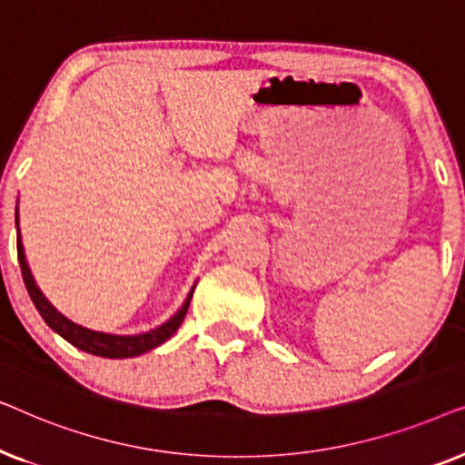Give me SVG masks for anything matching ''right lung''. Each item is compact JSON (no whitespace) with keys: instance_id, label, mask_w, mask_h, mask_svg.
Wrapping results in <instances>:
<instances>
[{"instance_id":"right-lung-1","label":"right lung","mask_w":465,"mask_h":465,"mask_svg":"<svg viewBox=\"0 0 465 465\" xmlns=\"http://www.w3.org/2000/svg\"><path fill=\"white\" fill-rule=\"evenodd\" d=\"M16 250H18V262H21L23 271V282L25 288H27L31 301H34L37 313L42 315V320L48 323L50 328L54 330L56 334L63 336L67 342H72L74 347L82 349V351L99 355V358H112V360H123V358H135V355H142L150 349H156L163 345L164 341H169L171 336L177 332V328L182 326L183 317L188 313L190 301H193V292L196 283L190 288L186 301L180 309L175 311V315H171L167 322L161 323V326L154 330H148V332L142 334H107V332H97V330L84 328L80 323L67 320L65 315L59 313L44 292L37 288L34 275H31V269L27 264V258H25V247L21 241V228H18V205H16Z\"/></svg>"}]
</instances>
